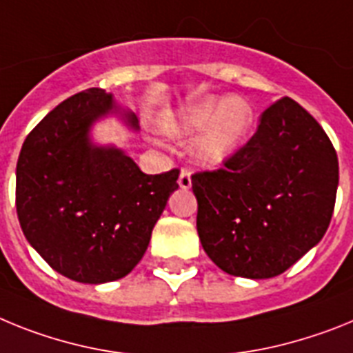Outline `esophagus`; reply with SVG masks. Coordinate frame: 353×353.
<instances>
[{
  "mask_svg": "<svg viewBox=\"0 0 353 353\" xmlns=\"http://www.w3.org/2000/svg\"><path fill=\"white\" fill-rule=\"evenodd\" d=\"M177 183H179V186L183 190H188L190 186H192V172H190L188 168H181Z\"/></svg>",
  "mask_w": 353,
  "mask_h": 353,
  "instance_id": "34e87169",
  "label": "esophagus"
}]
</instances>
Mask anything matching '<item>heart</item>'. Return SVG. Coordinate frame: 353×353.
<instances>
[{
  "mask_svg": "<svg viewBox=\"0 0 353 353\" xmlns=\"http://www.w3.org/2000/svg\"><path fill=\"white\" fill-rule=\"evenodd\" d=\"M252 119V106L243 97L232 96L223 101L208 97L183 110L176 119L165 121V130L170 134H185L204 125L192 152L201 163L219 165L238 147Z\"/></svg>",
  "mask_w": 353,
  "mask_h": 353,
  "instance_id": "b5f03b06",
  "label": "heart"
}]
</instances>
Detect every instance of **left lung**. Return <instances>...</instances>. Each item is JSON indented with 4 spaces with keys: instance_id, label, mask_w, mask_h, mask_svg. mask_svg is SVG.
Instances as JSON below:
<instances>
[{
    "instance_id": "left-lung-1",
    "label": "left lung",
    "mask_w": 353,
    "mask_h": 353,
    "mask_svg": "<svg viewBox=\"0 0 353 353\" xmlns=\"http://www.w3.org/2000/svg\"><path fill=\"white\" fill-rule=\"evenodd\" d=\"M338 183L323 128L290 97L275 101L222 168L192 176L202 249L229 275L283 274L323 238Z\"/></svg>"
}]
</instances>
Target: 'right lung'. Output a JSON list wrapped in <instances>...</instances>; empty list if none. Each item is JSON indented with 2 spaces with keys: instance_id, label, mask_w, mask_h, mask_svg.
Here are the masks:
<instances>
[{
  "instance_id": "right-lung-1",
  "label": "right lung",
  "mask_w": 353,
  "mask_h": 353,
  "mask_svg": "<svg viewBox=\"0 0 353 353\" xmlns=\"http://www.w3.org/2000/svg\"><path fill=\"white\" fill-rule=\"evenodd\" d=\"M112 112L103 88L65 99L30 131L15 170L26 240L58 274L85 284L117 281L139 265L179 188V168L147 176L121 149L90 142V125ZM122 115L139 130L134 113Z\"/></svg>"
}]
</instances>
